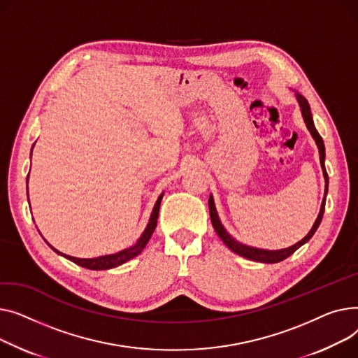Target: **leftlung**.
Instances as JSON below:
<instances>
[{"instance_id": "obj_1", "label": "left lung", "mask_w": 358, "mask_h": 358, "mask_svg": "<svg viewBox=\"0 0 358 358\" xmlns=\"http://www.w3.org/2000/svg\"><path fill=\"white\" fill-rule=\"evenodd\" d=\"M296 98H298V102H299V105H301V111H302L303 120H305V122H306V127H308V130L310 131V134H312V137L315 138V141H317V145H318V149H320V159H321V166H322V169H324V178H325V198H327V194H328V173H327V171H325V145H324V140H322V137L320 136V133L317 131V129H315V124H313V120H312V114H310V108H309L308 101H306L302 95H299V94L296 95ZM325 198H324L322 205H321L320 215H318L317 221H315L312 229L308 233V236H306L305 238H302L299 243H296L295 245H292V247H289V248H283V250H275V251L255 248V247H248V245H244V244L237 243L233 237H231V236L227 233L225 228L222 227V224H221V221H220V218H218V214H217V209H215L213 196H209L208 203H209V215H211V222H213V225H214V228H215V231H217V234L220 236V238L225 243V245H227L229 250H233L234 253H237V255H240V256H243V257H245V259L255 260V262H262V263H279V262L287 259L290 255L295 253V251H296L301 245H303L305 243H308V241L312 238V236L315 234V231L318 229V227H320V224H321V221H322V217H324V211H325Z\"/></svg>"}]
</instances>
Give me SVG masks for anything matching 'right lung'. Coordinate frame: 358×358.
<instances>
[{
    "label": "right lung",
    "mask_w": 358,
    "mask_h": 358,
    "mask_svg": "<svg viewBox=\"0 0 358 358\" xmlns=\"http://www.w3.org/2000/svg\"><path fill=\"white\" fill-rule=\"evenodd\" d=\"M31 150H33V149H31ZM27 180H29V178H27ZM162 198H163V194L157 198L156 205H155V208H153V213H152V215H150V221H149V224H147V228L144 229L143 236L138 238V241L136 243V245H133V247H130V248H125V250L120 251V253L108 255V256H101V257H96V259H78V257H72V256H66V255H63V253H59V251H57L56 248H53L50 244H49V245L56 251L57 255H60V256H63V257H66V259H69L71 262H73V263H76V264H79V266H82V267H85V268H90V270H107V268L117 267V266H120V264H122V263H125V262L131 260L133 257L138 256V255L141 253V251H143V248L145 247V244L149 243L150 237H152L153 233H155L156 225H157L159 208H160Z\"/></svg>",
    "instance_id": "add662e5"
}]
</instances>
